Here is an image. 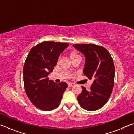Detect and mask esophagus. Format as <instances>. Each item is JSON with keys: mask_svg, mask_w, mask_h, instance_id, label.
Here are the masks:
<instances>
[{"mask_svg": "<svg viewBox=\"0 0 134 134\" xmlns=\"http://www.w3.org/2000/svg\"><path fill=\"white\" fill-rule=\"evenodd\" d=\"M74 86V83H68V86H69V87H72V86Z\"/></svg>", "mask_w": 134, "mask_h": 134, "instance_id": "obj_1", "label": "esophagus"}]
</instances>
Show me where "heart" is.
I'll list each match as a JSON object with an SVG mask.
<instances>
[{
  "label": "heart",
  "mask_w": 134,
  "mask_h": 134,
  "mask_svg": "<svg viewBox=\"0 0 134 134\" xmlns=\"http://www.w3.org/2000/svg\"><path fill=\"white\" fill-rule=\"evenodd\" d=\"M70 56L71 59H73L76 57H79L78 54L76 53H74V52H71V53L70 54Z\"/></svg>",
  "instance_id": "b5f03b06"
}]
</instances>
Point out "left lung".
<instances>
[{
    "label": "left lung",
    "instance_id": "left-lung-1",
    "mask_svg": "<svg viewBox=\"0 0 134 134\" xmlns=\"http://www.w3.org/2000/svg\"><path fill=\"white\" fill-rule=\"evenodd\" d=\"M73 47L85 55L84 75L93 81L89 90L81 86L82 92L77 97L78 102L86 110H98L108 101L114 86L112 57L107 49L100 45L74 44Z\"/></svg>",
    "mask_w": 134,
    "mask_h": 134
}]
</instances>
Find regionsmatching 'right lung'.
<instances>
[{"label": "right lung", "mask_w": 134, "mask_h": 134, "mask_svg": "<svg viewBox=\"0 0 134 134\" xmlns=\"http://www.w3.org/2000/svg\"><path fill=\"white\" fill-rule=\"evenodd\" d=\"M67 43L44 41L33 47L23 67L25 92L36 107L50 111L58 107L63 93L67 87L65 82L56 83L49 80L60 54L69 46Z\"/></svg>", "instance_id": "obj_1"}]
</instances>
